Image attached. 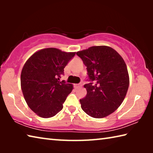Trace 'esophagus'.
I'll list each match as a JSON object with an SVG mask.
<instances>
[{
	"mask_svg": "<svg viewBox=\"0 0 153 153\" xmlns=\"http://www.w3.org/2000/svg\"><path fill=\"white\" fill-rule=\"evenodd\" d=\"M82 86V83H79V84H75V87L77 88H80Z\"/></svg>",
	"mask_w": 153,
	"mask_h": 153,
	"instance_id": "esophagus-1",
	"label": "esophagus"
}]
</instances>
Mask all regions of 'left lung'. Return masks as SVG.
Instances as JSON below:
<instances>
[{
    "label": "left lung",
    "instance_id": "8db88e82",
    "mask_svg": "<svg viewBox=\"0 0 153 153\" xmlns=\"http://www.w3.org/2000/svg\"><path fill=\"white\" fill-rule=\"evenodd\" d=\"M76 55L86 66L87 94L80 99L82 110L90 117L102 118L123 101L129 87L126 64L117 51L107 46H92Z\"/></svg>",
    "mask_w": 153,
    "mask_h": 153
}]
</instances>
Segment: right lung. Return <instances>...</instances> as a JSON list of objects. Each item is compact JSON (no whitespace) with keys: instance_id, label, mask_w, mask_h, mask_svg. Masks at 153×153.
<instances>
[{"instance_id":"right-lung-1","label":"right lung","mask_w":153,"mask_h":153,"mask_svg":"<svg viewBox=\"0 0 153 153\" xmlns=\"http://www.w3.org/2000/svg\"><path fill=\"white\" fill-rule=\"evenodd\" d=\"M76 53L48 48L27 59L21 74V87L27 105L43 118L56 115L73 90V85L59 81L64 68Z\"/></svg>"}]
</instances>
